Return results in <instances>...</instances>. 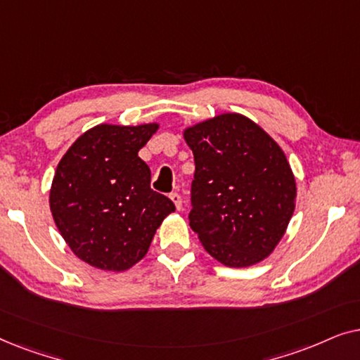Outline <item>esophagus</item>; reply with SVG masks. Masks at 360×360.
Segmentation results:
<instances>
[{
	"label": "esophagus",
	"mask_w": 360,
	"mask_h": 360,
	"mask_svg": "<svg viewBox=\"0 0 360 360\" xmlns=\"http://www.w3.org/2000/svg\"><path fill=\"white\" fill-rule=\"evenodd\" d=\"M170 200L174 201L176 210H181V196H180L179 191H174V193H170Z\"/></svg>",
	"instance_id": "obj_1"
}]
</instances>
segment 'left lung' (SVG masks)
<instances>
[{"label":"left lung","instance_id":"left-lung-1","mask_svg":"<svg viewBox=\"0 0 360 360\" xmlns=\"http://www.w3.org/2000/svg\"><path fill=\"white\" fill-rule=\"evenodd\" d=\"M193 150L190 228L228 267H249L275 249L295 210L297 185L277 142L245 116L185 131Z\"/></svg>","mask_w":360,"mask_h":360}]
</instances>
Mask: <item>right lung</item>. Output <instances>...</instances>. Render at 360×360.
Instances as JSON below:
<instances>
[{"label":"right lung","instance_id":"obj_1","mask_svg":"<svg viewBox=\"0 0 360 360\" xmlns=\"http://www.w3.org/2000/svg\"><path fill=\"white\" fill-rule=\"evenodd\" d=\"M157 124H101L86 131L58 162L51 211L73 254L93 267L127 270L144 257L175 205L150 188L137 155Z\"/></svg>","mask_w":360,"mask_h":360}]
</instances>
